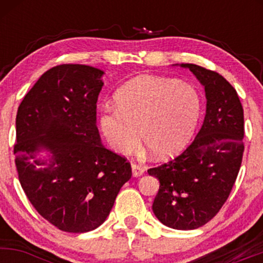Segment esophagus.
I'll return each instance as SVG.
<instances>
[{"mask_svg": "<svg viewBox=\"0 0 263 263\" xmlns=\"http://www.w3.org/2000/svg\"><path fill=\"white\" fill-rule=\"evenodd\" d=\"M144 173V170L138 164H132V176L134 177H141Z\"/></svg>", "mask_w": 263, "mask_h": 263, "instance_id": "1", "label": "esophagus"}]
</instances>
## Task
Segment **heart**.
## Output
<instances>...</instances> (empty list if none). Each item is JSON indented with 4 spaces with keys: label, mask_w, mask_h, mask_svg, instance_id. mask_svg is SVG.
<instances>
[{
    "label": "heart",
    "mask_w": 263,
    "mask_h": 263,
    "mask_svg": "<svg viewBox=\"0 0 263 263\" xmlns=\"http://www.w3.org/2000/svg\"><path fill=\"white\" fill-rule=\"evenodd\" d=\"M115 104L102 108L99 120L107 146L117 155H128L141 136L159 159L171 158L186 146L201 107L192 85L153 75L126 83L115 95Z\"/></svg>",
    "instance_id": "b5f03b06"
}]
</instances>
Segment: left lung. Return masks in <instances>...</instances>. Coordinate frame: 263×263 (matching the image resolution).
Returning a JSON list of instances; mask_svg holds the SVG:
<instances>
[{
    "label": "left lung",
    "mask_w": 263,
    "mask_h": 263,
    "mask_svg": "<svg viewBox=\"0 0 263 263\" xmlns=\"http://www.w3.org/2000/svg\"><path fill=\"white\" fill-rule=\"evenodd\" d=\"M189 69L205 90L203 126L193 143L173 161L148 170L159 180L156 218L176 230H194L216 215L230 194L243 153V110L225 78L195 64Z\"/></svg>",
    "instance_id": "left-lung-1"
}]
</instances>
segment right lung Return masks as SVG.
Returning <instances> with one entry per match:
<instances>
[{
    "instance_id": "obj_1",
    "label": "right lung",
    "mask_w": 263,
    "mask_h": 263,
    "mask_svg": "<svg viewBox=\"0 0 263 263\" xmlns=\"http://www.w3.org/2000/svg\"><path fill=\"white\" fill-rule=\"evenodd\" d=\"M104 74L83 64L54 66L17 111L18 179L35 210L62 231L100 226L132 176L129 163L101 143L96 127Z\"/></svg>"
}]
</instances>
